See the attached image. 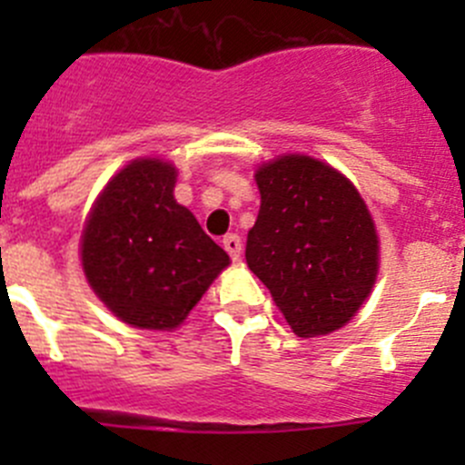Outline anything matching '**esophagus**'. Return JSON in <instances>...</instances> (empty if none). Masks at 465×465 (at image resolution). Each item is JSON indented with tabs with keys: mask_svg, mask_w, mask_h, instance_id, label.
Returning a JSON list of instances; mask_svg holds the SVG:
<instances>
[{
	"mask_svg": "<svg viewBox=\"0 0 465 465\" xmlns=\"http://www.w3.org/2000/svg\"><path fill=\"white\" fill-rule=\"evenodd\" d=\"M223 245H224V250H227V254L232 256V261L241 259V252H242L241 236H236V233H229V236L223 238Z\"/></svg>",
	"mask_w": 465,
	"mask_h": 465,
	"instance_id": "1",
	"label": "esophagus"
}]
</instances>
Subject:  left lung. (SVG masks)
<instances>
[{
  "label": "left lung",
  "instance_id": "1",
  "mask_svg": "<svg viewBox=\"0 0 465 465\" xmlns=\"http://www.w3.org/2000/svg\"><path fill=\"white\" fill-rule=\"evenodd\" d=\"M261 209L245 259L299 337L328 335L360 311L378 276V233L358 189L308 154L256 171Z\"/></svg>",
  "mask_w": 465,
  "mask_h": 465
}]
</instances>
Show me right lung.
Wrapping results in <instances>:
<instances>
[{
  "label": "right lung",
  "instance_id": "right-lung-1",
  "mask_svg": "<svg viewBox=\"0 0 465 465\" xmlns=\"http://www.w3.org/2000/svg\"><path fill=\"white\" fill-rule=\"evenodd\" d=\"M175 180L173 163L134 159L107 182L83 229L89 285L134 328H177L229 265L227 252L175 203Z\"/></svg>",
  "mask_w": 465,
  "mask_h": 465
}]
</instances>
